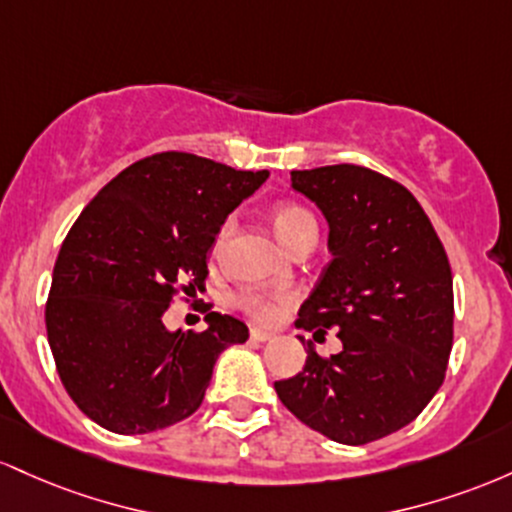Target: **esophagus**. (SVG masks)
<instances>
[{
	"label": "esophagus",
	"mask_w": 512,
	"mask_h": 512,
	"mask_svg": "<svg viewBox=\"0 0 512 512\" xmlns=\"http://www.w3.org/2000/svg\"><path fill=\"white\" fill-rule=\"evenodd\" d=\"M273 333L271 331H263V329H251V341L263 343V341H271Z\"/></svg>",
	"instance_id": "1"
}]
</instances>
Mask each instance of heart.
Here are the masks:
<instances>
[{"instance_id": "b5f03b06", "label": "heart", "mask_w": 512, "mask_h": 512, "mask_svg": "<svg viewBox=\"0 0 512 512\" xmlns=\"http://www.w3.org/2000/svg\"><path fill=\"white\" fill-rule=\"evenodd\" d=\"M234 222L227 220L225 225L220 227L215 237V251H220L225 246V241L232 234ZM273 229L278 234V239L283 241L290 251L300 249L302 244H317L319 237V225L314 220V215L309 210H304L302 205H280L273 212ZM278 302L275 297L258 295V292H244V295L237 297L239 307H244L251 317L258 321H271L278 312Z\"/></svg>"}]
</instances>
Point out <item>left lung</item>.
<instances>
[{
    "label": "left lung",
    "mask_w": 512,
    "mask_h": 512,
    "mask_svg": "<svg viewBox=\"0 0 512 512\" xmlns=\"http://www.w3.org/2000/svg\"><path fill=\"white\" fill-rule=\"evenodd\" d=\"M290 181L329 222L331 254L295 326L314 336L336 329L343 348L321 358L307 341L304 370L275 392L304 426L365 445L409 426L445 380L450 263L401 183L355 164L292 171Z\"/></svg>",
    "instance_id": "left-lung-1"
}]
</instances>
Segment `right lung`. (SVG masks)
I'll list each match as a JSON object with an SVG mask.
<instances>
[{
	"label": "right lung",
	"mask_w": 512,
	"mask_h": 512,
	"mask_svg": "<svg viewBox=\"0 0 512 512\" xmlns=\"http://www.w3.org/2000/svg\"><path fill=\"white\" fill-rule=\"evenodd\" d=\"M268 171H237L186 152L123 169L62 241L45 326L67 394L101 428L142 435L198 411L212 367L249 329L208 312V329L169 331L176 287L203 290L217 232Z\"/></svg>",
	"instance_id": "1"
}]
</instances>
